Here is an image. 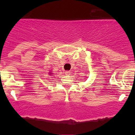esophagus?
<instances>
[{"label":"esophagus","instance_id":"esophagus-1","mask_svg":"<svg viewBox=\"0 0 135 135\" xmlns=\"http://www.w3.org/2000/svg\"><path fill=\"white\" fill-rule=\"evenodd\" d=\"M70 74H71V72L70 71H66L65 72V75H70Z\"/></svg>","mask_w":135,"mask_h":135}]
</instances>
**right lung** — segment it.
Returning <instances> with one entry per match:
<instances>
[{"label": "right lung", "instance_id": "right-lung-1", "mask_svg": "<svg viewBox=\"0 0 135 135\" xmlns=\"http://www.w3.org/2000/svg\"><path fill=\"white\" fill-rule=\"evenodd\" d=\"M50 74H51V72H50Z\"/></svg>", "mask_w": 135, "mask_h": 135}]
</instances>
